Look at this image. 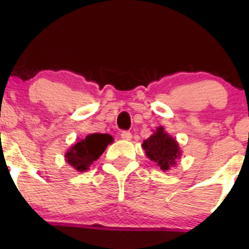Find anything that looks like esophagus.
Returning a JSON list of instances; mask_svg holds the SVG:
<instances>
[{"label": "esophagus", "instance_id": "34e87169", "mask_svg": "<svg viewBox=\"0 0 249 249\" xmlns=\"http://www.w3.org/2000/svg\"><path fill=\"white\" fill-rule=\"evenodd\" d=\"M120 136H122V139L125 140V141H130L132 139V135H131V132H130V131H123Z\"/></svg>", "mask_w": 249, "mask_h": 249}]
</instances>
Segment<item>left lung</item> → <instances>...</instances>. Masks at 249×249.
I'll return each mask as SVG.
<instances>
[{
    "label": "left lung",
    "mask_w": 249,
    "mask_h": 249,
    "mask_svg": "<svg viewBox=\"0 0 249 249\" xmlns=\"http://www.w3.org/2000/svg\"><path fill=\"white\" fill-rule=\"evenodd\" d=\"M142 148L148 159L154 161L162 171H169L177 165V160L182 155L178 142L170 136L162 126H158L154 134L143 141Z\"/></svg>",
    "instance_id": "left-lung-1"
}]
</instances>
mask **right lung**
Masks as SVG:
<instances>
[{
  "label": "right lung",
  "mask_w": 249,
  "mask_h": 249,
  "mask_svg": "<svg viewBox=\"0 0 249 249\" xmlns=\"http://www.w3.org/2000/svg\"><path fill=\"white\" fill-rule=\"evenodd\" d=\"M113 142V137L108 134H91L84 140L77 141L65 153V160L78 172L89 170L92 162L96 161L107 145Z\"/></svg>",
  "instance_id": "add662e5"
}]
</instances>
